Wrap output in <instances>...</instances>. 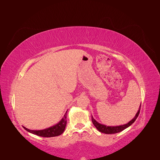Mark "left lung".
I'll use <instances>...</instances> for the list:
<instances>
[{"instance_id":"1","label":"left lung","mask_w":160,"mask_h":160,"mask_svg":"<svg viewBox=\"0 0 160 160\" xmlns=\"http://www.w3.org/2000/svg\"><path fill=\"white\" fill-rule=\"evenodd\" d=\"M140 108H141V104H140L139 108L138 109V111L137 113L135 114V117L129 122L128 123L124 124V125H118V126H107V125L101 124L99 122H97V121L93 118V116H91V119H92V122H93V125H95V127L98 129L100 132L101 133H104L105 134H113V133H119L122 131L124 130L125 129L128 128L131 125L134 123L135 119H137L138 117V115L139 114V111H140Z\"/></svg>"}]
</instances>
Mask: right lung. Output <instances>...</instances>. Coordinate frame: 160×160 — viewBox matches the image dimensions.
<instances>
[{"label":"right lung","instance_id":"obj_1","mask_svg":"<svg viewBox=\"0 0 160 160\" xmlns=\"http://www.w3.org/2000/svg\"><path fill=\"white\" fill-rule=\"evenodd\" d=\"M66 112V113H67ZM65 114L63 118L61 119V120L59 123H57L55 125L49 128H47L42 130H31L29 129H27L25 127H23L24 129L27 130V132H30L32 134H35L38 136L43 137V138H51V137H55L60 135L63 133L64 130L66 127L67 124V114Z\"/></svg>","mask_w":160,"mask_h":160}]
</instances>
